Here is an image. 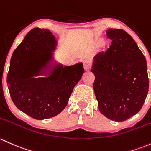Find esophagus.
I'll return each instance as SVG.
<instances>
[{"label":"esophagus","instance_id":"esophagus-1","mask_svg":"<svg viewBox=\"0 0 151 151\" xmlns=\"http://www.w3.org/2000/svg\"><path fill=\"white\" fill-rule=\"evenodd\" d=\"M91 67V63L89 60H85L84 62V68L85 70H89Z\"/></svg>","mask_w":151,"mask_h":151}]
</instances>
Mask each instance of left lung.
<instances>
[{"mask_svg":"<svg viewBox=\"0 0 151 151\" xmlns=\"http://www.w3.org/2000/svg\"><path fill=\"white\" fill-rule=\"evenodd\" d=\"M112 44L94 57L92 72L98 108L106 117L126 120L143 107L148 92L147 63L134 39L122 29H110Z\"/></svg>","mask_w":151,"mask_h":151,"instance_id":"1","label":"left lung"}]
</instances>
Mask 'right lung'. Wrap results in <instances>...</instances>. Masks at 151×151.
I'll list each match as a JSON object with an SVG mask.
<instances>
[{
    "mask_svg": "<svg viewBox=\"0 0 151 151\" xmlns=\"http://www.w3.org/2000/svg\"><path fill=\"white\" fill-rule=\"evenodd\" d=\"M57 46L49 30L35 28L11 59L7 84L11 99L19 110L36 120L60 113L84 72L82 62L64 67L56 62L53 52Z\"/></svg>",
    "mask_w": 151,
    "mask_h": 151,
    "instance_id": "1",
    "label": "right lung"
}]
</instances>
